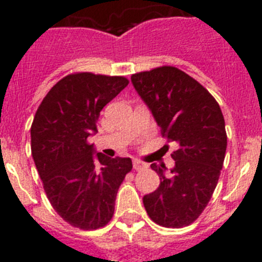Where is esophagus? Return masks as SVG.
I'll return each instance as SVG.
<instances>
[{"label":"esophagus","mask_w":262,"mask_h":262,"mask_svg":"<svg viewBox=\"0 0 262 262\" xmlns=\"http://www.w3.org/2000/svg\"><path fill=\"white\" fill-rule=\"evenodd\" d=\"M133 168L135 169V170H143V169H147V164H144L143 161H140V160H135L133 163Z\"/></svg>","instance_id":"34e87169"}]
</instances>
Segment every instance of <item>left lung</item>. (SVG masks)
Here are the masks:
<instances>
[{"label":"left lung","instance_id":"obj_1","mask_svg":"<svg viewBox=\"0 0 262 262\" xmlns=\"http://www.w3.org/2000/svg\"><path fill=\"white\" fill-rule=\"evenodd\" d=\"M131 82L151 110L161 134L177 149L174 168L152 164L160 185L143 196L152 221L168 228L189 226L202 214L223 168L227 148L219 103L202 85L176 67H159L131 76Z\"/></svg>","mask_w":262,"mask_h":262}]
</instances>
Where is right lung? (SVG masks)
<instances>
[{
    "label": "right lung",
    "instance_id": "right-lung-1",
    "mask_svg": "<svg viewBox=\"0 0 262 262\" xmlns=\"http://www.w3.org/2000/svg\"><path fill=\"white\" fill-rule=\"evenodd\" d=\"M128 85L122 76L72 73L55 84L31 124V154L55 211L81 230L105 227L118 189L133 169L129 157L94 155L88 142L99 113Z\"/></svg>",
    "mask_w": 262,
    "mask_h": 262
}]
</instances>
